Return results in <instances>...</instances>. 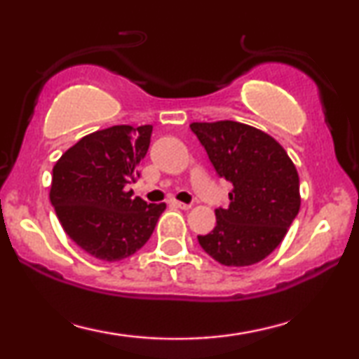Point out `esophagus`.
I'll return each mask as SVG.
<instances>
[{
    "mask_svg": "<svg viewBox=\"0 0 359 359\" xmlns=\"http://www.w3.org/2000/svg\"><path fill=\"white\" fill-rule=\"evenodd\" d=\"M170 204L175 205V208H180V209H184V210L191 209V204H184V203H181V201H176V199H171Z\"/></svg>",
    "mask_w": 359,
    "mask_h": 359,
    "instance_id": "34e87169",
    "label": "esophagus"
}]
</instances>
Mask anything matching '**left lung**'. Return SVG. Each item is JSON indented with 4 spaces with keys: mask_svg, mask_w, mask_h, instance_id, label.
Wrapping results in <instances>:
<instances>
[{
    "mask_svg": "<svg viewBox=\"0 0 359 359\" xmlns=\"http://www.w3.org/2000/svg\"><path fill=\"white\" fill-rule=\"evenodd\" d=\"M191 130L220 178L233 184L227 209L199 245L225 266L262 262L283 242L301 208L299 175L286 150L257 127L235 121L193 122Z\"/></svg>",
    "mask_w": 359,
    "mask_h": 359,
    "instance_id": "obj_1",
    "label": "left lung"
}]
</instances>
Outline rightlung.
Returning a JSON list of instances; mask_svg holds the SVG:
<instances>
[{
  "instance_id": "add662e5",
  "label": "right lung",
  "mask_w": 359,
  "mask_h": 359,
  "mask_svg": "<svg viewBox=\"0 0 359 359\" xmlns=\"http://www.w3.org/2000/svg\"><path fill=\"white\" fill-rule=\"evenodd\" d=\"M151 126H112L88 134L53 166L50 203L63 230L81 250L119 262L144 247L165 203L147 204L126 186L137 181Z\"/></svg>"
}]
</instances>
